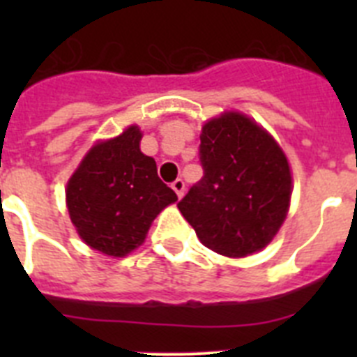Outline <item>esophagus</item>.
<instances>
[{
    "label": "esophagus",
    "instance_id": "34e87169",
    "mask_svg": "<svg viewBox=\"0 0 357 357\" xmlns=\"http://www.w3.org/2000/svg\"><path fill=\"white\" fill-rule=\"evenodd\" d=\"M172 188H173V191H175V193H176V197H178V198H182V197H184V191H185V182L182 181V178H176V181L173 182V184H172Z\"/></svg>",
    "mask_w": 357,
    "mask_h": 357
}]
</instances>
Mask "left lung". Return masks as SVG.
<instances>
[{
	"label": "left lung",
	"mask_w": 357,
	"mask_h": 357,
	"mask_svg": "<svg viewBox=\"0 0 357 357\" xmlns=\"http://www.w3.org/2000/svg\"><path fill=\"white\" fill-rule=\"evenodd\" d=\"M204 178L178 202L202 245L227 257L266 248L284 223L293 193L289 160L250 116L223 110L200 134Z\"/></svg>",
	"instance_id": "obj_1"
}]
</instances>
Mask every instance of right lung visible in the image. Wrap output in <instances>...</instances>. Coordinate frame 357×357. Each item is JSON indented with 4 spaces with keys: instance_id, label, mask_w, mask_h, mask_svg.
Instances as JSON below:
<instances>
[{
    "instance_id": "right-lung-1",
    "label": "right lung",
    "mask_w": 357,
    "mask_h": 357,
    "mask_svg": "<svg viewBox=\"0 0 357 357\" xmlns=\"http://www.w3.org/2000/svg\"><path fill=\"white\" fill-rule=\"evenodd\" d=\"M141 139L137 125L98 139L66 184V207L77 234L110 257L139 248L157 214L178 200L157 175L153 157L141 151Z\"/></svg>"
}]
</instances>
